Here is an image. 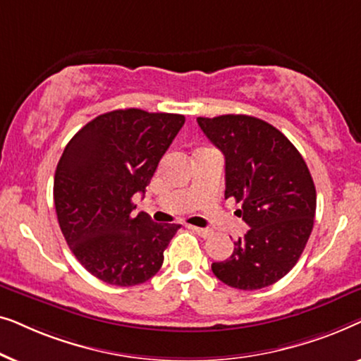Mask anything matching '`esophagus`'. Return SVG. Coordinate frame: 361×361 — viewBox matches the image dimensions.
<instances>
[{
	"label": "esophagus",
	"mask_w": 361,
	"mask_h": 361,
	"mask_svg": "<svg viewBox=\"0 0 361 361\" xmlns=\"http://www.w3.org/2000/svg\"><path fill=\"white\" fill-rule=\"evenodd\" d=\"M190 230L195 231V233L202 236V238H209V236L214 233L210 228H200V226H190Z\"/></svg>",
	"instance_id": "1"
}]
</instances>
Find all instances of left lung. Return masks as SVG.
<instances>
[{
	"instance_id": "1",
	"label": "left lung",
	"mask_w": 361,
	"mask_h": 361,
	"mask_svg": "<svg viewBox=\"0 0 361 361\" xmlns=\"http://www.w3.org/2000/svg\"><path fill=\"white\" fill-rule=\"evenodd\" d=\"M225 156V199L241 202L250 230L228 259L212 263L221 283L241 290L274 284L294 268L314 226L315 185L295 146L248 115L197 118Z\"/></svg>"
}]
</instances>
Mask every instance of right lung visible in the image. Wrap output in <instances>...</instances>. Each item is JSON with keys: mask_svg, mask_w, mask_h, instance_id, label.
I'll list each match as a JSON object with an SVG mask.
<instances>
[{"mask_svg": "<svg viewBox=\"0 0 361 361\" xmlns=\"http://www.w3.org/2000/svg\"><path fill=\"white\" fill-rule=\"evenodd\" d=\"M184 115L137 108L103 113L68 141L54 177V205L62 235L88 273L103 283H146L164 261L180 228L135 215Z\"/></svg>", "mask_w": 361, "mask_h": 361, "instance_id": "1", "label": "right lung"}]
</instances>
